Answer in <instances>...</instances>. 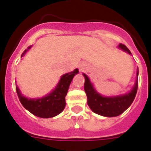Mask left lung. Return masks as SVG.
Returning a JSON list of instances; mask_svg holds the SVG:
<instances>
[{"instance_id": "1", "label": "left lung", "mask_w": 151, "mask_h": 151, "mask_svg": "<svg viewBox=\"0 0 151 151\" xmlns=\"http://www.w3.org/2000/svg\"><path fill=\"white\" fill-rule=\"evenodd\" d=\"M124 52L131 55L130 50L123 44H120L117 46ZM85 78L84 83V91L87 97V104L89 107L94 113L99 115L106 116V117H113L117 116L123 113L134 101L138 89V76H139V68L136 71V79L135 84L128 93L114 96H103L97 91L94 85L91 82V79L85 73H83Z\"/></svg>"}]
</instances>
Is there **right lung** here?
Returning <instances> with one entry per match:
<instances>
[{
	"mask_svg": "<svg viewBox=\"0 0 151 151\" xmlns=\"http://www.w3.org/2000/svg\"><path fill=\"white\" fill-rule=\"evenodd\" d=\"M31 48L28 47L24 50L21 57L26 54V52ZM79 73L78 68L74 71L61 76L58 83L52 91L43 97L38 99H29L22 94L18 86H16L17 95L21 104L24 108L36 116L41 118H50L56 116L61 113L65 106V97L67 95L70 83L73 77Z\"/></svg>",
	"mask_w": 151,
	"mask_h": 151,
	"instance_id": "obj_1",
	"label": "right lung"
}]
</instances>
